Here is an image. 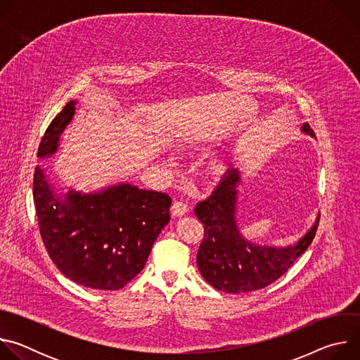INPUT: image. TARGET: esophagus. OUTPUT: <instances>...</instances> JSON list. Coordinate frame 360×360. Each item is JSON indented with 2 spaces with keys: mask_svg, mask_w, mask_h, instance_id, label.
Here are the masks:
<instances>
[{
  "mask_svg": "<svg viewBox=\"0 0 360 360\" xmlns=\"http://www.w3.org/2000/svg\"><path fill=\"white\" fill-rule=\"evenodd\" d=\"M171 212H172V215L174 217H184L186 212H188V207H186V203H184V202H179V200H175L174 203H172V207H171Z\"/></svg>",
  "mask_w": 360,
  "mask_h": 360,
  "instance_id": "obj_1",
  "label": "esophagus"
}]
</instances>
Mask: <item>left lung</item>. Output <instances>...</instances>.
I'll list each match as a JSON object with an SVG mask.
<instances>
[{
  "label": "left lung",
  "mask_w": 360,
  "mask_h": 360,
  "mask_svg": "<svg viewBox=\"0 0 360 360\" xmlns=\"http://www.w3.org/2000/svg\"><path fill=\"white\" fill-rule=\"evenodd\" d=\"M300 131L315 138L307 122L302 124ZM240 185L239 169L229 168L212 195L198 202L195 208L205 229L196 255L199 272L210 285L226 293H248L275 282L311 245L319 224L318 214L307 232L286 246L256 243L245 238L238 225Z\"/></svg>",
  "instance_id": "left-lung-1"
}]
</instances>
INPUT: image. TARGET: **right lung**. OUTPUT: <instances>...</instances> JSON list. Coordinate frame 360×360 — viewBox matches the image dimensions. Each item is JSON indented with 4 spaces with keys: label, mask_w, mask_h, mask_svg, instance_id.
Returning a JSON list of instances; mask_svg holds the SVG:
<instances>
[{
    "label": "right lung",
    "mask_w": 360,
    "mask_h": 360,
    "mask_svg": "<svg viewBox=\"0 0 360 360\" xmlns=\"http://www.w3.org/2000/svg\"><path fill=\"white\" fill-rule=\"evenodd\" d=\"M77 101L45 131L37 157L51 158L75 115ZM34 202L39 232L57 268L91 289L117 290L145 266L153 242L169 222L171 198L128 182L99 191L61 192L46 169L35 168Z\"/></svg>",
    "instance_id": "obj_1"
}]
</instances>
